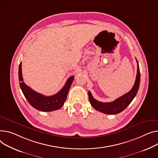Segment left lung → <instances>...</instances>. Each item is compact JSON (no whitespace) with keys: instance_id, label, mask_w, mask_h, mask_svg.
<instances>
[{"instance_id":"1","label":"left lung","mask_w":158,"mask_h":158,"mask_svg":"<svg viewBox=\"0 0 158 158\" xmlns=\"http://www.w3.org/2000/svg\"><path fill=\"white\" fill-rule=\"evenodd\" d=\"M136 62H137V73H136L134 86L129 92L124 94L122 97L115 100L114 102L103 103L94 99L93 97L91 92H88L89 102L94 109L104 114L112 115L121 112L129 106L135 97L140 86V72L137 60H136Z\"/></svg>"}]
</instances>
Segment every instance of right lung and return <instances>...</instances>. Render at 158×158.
<instances>
[{"mask_svg": "<svg viewBox=\"0 0 158 158\" xmlns=\"http://www.w3.org/2000/svg\"><path fill=\"white\" fill-rule=\"evenodd\" d=\"M19 86L25 97L29 103L37 110L43 112H51L60 109L64 106L68 92L70 89L74 76L70 77L63 88L54 95L46 97L40 94L27 86L23 82L22 72V62L19 64L18 70Z\"/></svg>", "mask_w": 158, "mask_h": 158, "instance_id": "add662e5", "label": "right lung"}]
</instances>
